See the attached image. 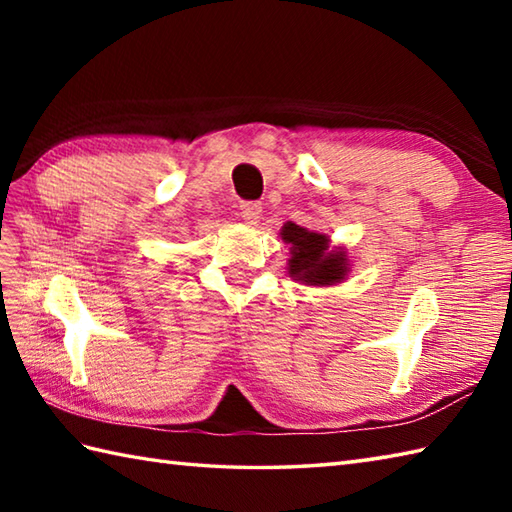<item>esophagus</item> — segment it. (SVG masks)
I'll return each instance as SVG.
<instances>
[{
    "instance_id": "esophagus-1",
    "label": "esophagus",
    "mask_w": 512,
    "mask_h": 512,
    "mask_svg": "<svg viewBox=\"0 0 512 512\" xmlns=\"http://www.w3.org/2000/svg\"><path fill=\"white\" fill-rule=\"evenodd\" d=\"M239 217H242L244 224L255 226L259 222V217H262V204H257V202L242 204V209H239Z\"/></svg>"
}]
</instances>
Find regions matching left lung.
<instances>
[{"instance_id": "obj_1", "label": "left lung", "mask_w": 512, "mask_h": 512, "mask_svg": "<svg viewBox=\"0 0 512 512\" xmlns=\"http://www.w3.org/2000/svg\"><path fill=\"white\" fill-rule=\"evenodd\" d=\"M281 239L290 244L288 275L306 286H334L350 273L345 248L330 250V237L308 231L295 222L281 228Z\"/></svg>"}]
</instances>
